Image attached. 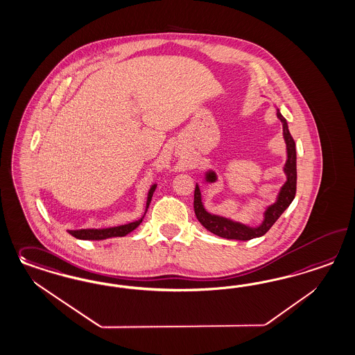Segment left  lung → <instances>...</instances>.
Wrapping results in <instances>:
<instances>
[{
    "label": "left lung",
    "mask_w": 355,
    "mask_h": 355,
    "mask_svg": "<svg viewBox=\"0 0 355 355\" xmlns=\"http://www.w3.org/2000/svg\"><path fill=\"white\" fill-rule=\"evenodd\" d=\"M277 117L281 120L284 126V138L286 142L287 159L284 167V172L286 173V183L282 185L279 193L277 196L275 204L266 207L263 211V220L261 225L251 227L241 222H235L229 218L220 217L206 211L201 200V191L198 184H196L195 189V213L196 217L200 223L220 238L226 239H236V241H251L253 238L263 236L269 229L275 223V220L281 217V214L286 210L290 204L293 202L295 192H297V150H295V141L291 137L288 132L286 119L281 114L279 110H277ZM206 183L217 182L216 172L207 171L205 173Z\"/></svg>",
    "instance_id": "8db88e82"
}]
</instances>
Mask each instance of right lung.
<instances>
[{
    "label": "right lung",
    "mask_w": 355,
    "mask_h": 355,
    "mask_svg": "<svg viewBox=\"0 0 355 355\" xmlns=\"http://www.w3.org/2000/svg\"><path fill=\"white\" fill-rule=\"evenodd\" d=\"M157 188V184H153L150 188L149 193H148V201H146V210L150 205L153 193ZM144 217L135 222H130L128 225H121V226H116V227H108V229H83V230H69V234L77 239L82 241H103L108 238H116V236H125L129 232H132L133 230L137 229L139 223L142 222Z\"/></svg>",
    "instance_id": "add662e5"
}]
</instances>
